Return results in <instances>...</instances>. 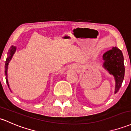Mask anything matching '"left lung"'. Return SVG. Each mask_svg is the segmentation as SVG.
Segmentation results:
<instances>
[{"label": "left lung", "mask_w": 131, "mask_h": 131, "mask_svg": "<svg viewBox=\"0 0 131 131\" xmlns=\"http://www.w3.org/2000/svg\"><path fill=\"white\" fill-rule=\"evenodd\" d=\"M103 59L104 60L103 68L114 77L116 82L114 93H117L124 78L125 68L123 53L116 47H113L111 50L104 53Z\"/></svg>", "instance_id": "8db88e82"}]
</instances>
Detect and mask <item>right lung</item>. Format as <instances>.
I'll list each match as a JSON object with an SVG mask.
<instances>
[{
	"label": "right lung",
	"instance_id": "add662e5",
	"mask_svg": "<svg viewBox=\"0 0 131 131\" xmlns=\"http://www.w3.org/2000/svg\"><path fill=\"white\" fill-rule=\"evenodd\" d=\"M16 47L15 46H12V47L10 48L9 50L8 51V53H7V58L6 59V61H5V75L6 76V78H5V80H6V82L7 84L8 85V87L9 88V84H8V79H7V70H8V63H9L10 61L12 60L13 55L15 53V51H16Z\"/></svg>",
	"mask_w": 131,
	"mask_h": 131
}]
</instances>
